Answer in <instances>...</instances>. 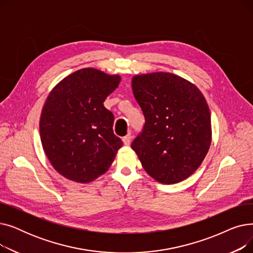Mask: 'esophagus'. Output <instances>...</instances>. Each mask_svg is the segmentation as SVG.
Listing matches in <instances>:
<instances>
[{"instance_id":"1","label":"esophagus","mask_w":253,"mask_h":253,"mask_svg":"<svg viewBox=\"0 0 253 253\" xmlns=\"http://www.w3.org/2000/svg\"><path fill=\"white\" fill-rule=\"evenodd\" d=\"M122 140H123V142H124L125 145H129L130 142H131V134L128 133L127 135H125V136L122 138Z\"/></svg>"}]
</instances>
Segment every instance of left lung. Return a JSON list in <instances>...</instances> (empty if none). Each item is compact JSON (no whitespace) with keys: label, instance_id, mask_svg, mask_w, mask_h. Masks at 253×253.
<instances>
[{"label":"left lung","instance_id":"8db88e82","mask_svg":"<svg viewBox=\"0 0 253 253\" xmlns=\"http://www.w3.org/2000/svg\"><path fill=\"white\" fill-rule=\"evenodd\" d=\"M131 82L144 116L132 150L157 181L184 180L201 165L211 143V118L203 94L169 73L135 76Z\"/></svg>","mask_w":253,"mask_h":253}]
</instances>
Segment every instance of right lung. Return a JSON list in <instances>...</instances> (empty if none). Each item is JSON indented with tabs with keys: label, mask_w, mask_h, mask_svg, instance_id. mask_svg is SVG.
Masks as SVG:
<instances>
[{
	"label": "right lung",
	"mask_w": 253,
	"mask_h": 253,
	"mask_svg": "<svg viewBox=\"0 0 253 253\" xmlns=\"http://www.w3.org/2000/svg\"><path fill=\"white\" fill-rule=\"evenodd\" d=\"M119 76L83 69L51 91L40 120L43 149L64 177L90 182L112 165L122 140L114 134V115L103 106Z\"/></svg>",
	"instance_id": "add662e5"
}]
</instances>
